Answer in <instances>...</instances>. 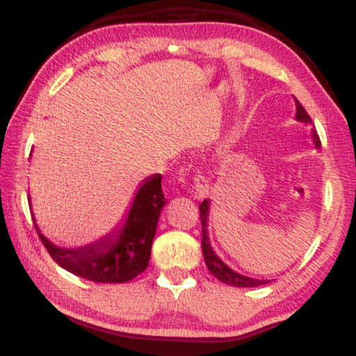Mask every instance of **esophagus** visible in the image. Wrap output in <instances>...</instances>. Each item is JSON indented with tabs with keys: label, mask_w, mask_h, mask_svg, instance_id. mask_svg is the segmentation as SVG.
I'll list each match as a JSON object with an SVG mask.
<instances>
[{
	"label": "esophagus",
	"mask_w": 356,
	"mask_h": 356,
	"mask_svg": "<svg viewBox=\"0 0 356 356\" xmlns=\"http://www.w3.org/2000/svg\"><path fill=\"white\" fill-rule=\"evenodd\" d=\"M192 179H194V188H192V191H194L197 199H203V197H207L208 189H209L207 177H203V175L199 172L197 175H194V178Z\"/></svg>",
	"instance_id": "34e87169"
}]
</instances>
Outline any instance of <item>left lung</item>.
Returning a JSON list of instances; mask_svg holds the SVG:
<instances>
[{
	"mask_svg": "<svg viewBox=\"0 0 356 356\" xmlns=\"http://www.w3.org/2000/svg\"><path fill=\"white\" fill-rule=\"evenodd\" d=\"M296 120L301 121V123L312 126V120L309 113H307L306 108L298 102V99H296ZM312 138H314V143H316V147L320 148L318 134L314 127H312ZM208 207H209L208 200H203L199 209H200V222H202V250H203V259H205V264L208 266L209 273H211L216 279H219L220 282L235 285V287H259V285L266 284V281H257V279L238 275V273L230 270V268L227 266L216 254H214V250L211 249V244H209L208 232H207Z\"/></svg>",
	"mask_w": 356,
	"mask_h": 356,
	"instance_id": "1",
	"label": "left lung"
}]
</instances>
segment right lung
<instances>
[{
	"mask_svg": "<svg viewBox=\"0 0 356 356\" xmlns=\"http://www.w3.org/2000/svg\"><path fill=\"white\" fill-rule=\"evenodd\" d=\"M161 175H153L138 189L126 225L118 233L79 249H63L51 244L39 232L40 241L58 265L75 276L92 282H127L147 270L151 244L165 197Z\"/></svg>",
	"mask_w": 356,
	"mask_h": 356,
	"instance_id": "right-lung-1",
	"label": "right lung"
}]
</instances>
